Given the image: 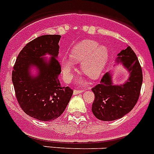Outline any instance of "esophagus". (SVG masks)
Wrapping results in <instances>:
<instances>
[{
    "mask_svg": "<svg viewBox=\"0 0 154 154\" xmlns=\"http://www.w3.org/2000/svg\"><path fill=\"white\" fill-rule=\"evenodd\" d=\"M85 91V89H75L73 91V95H78L80 93H82Z\"/></svg>",
    "mask_w": 154,
    "mask_h": 154,
    "instance_id": "1",
    "label": "esophagus"
}]
</instances>
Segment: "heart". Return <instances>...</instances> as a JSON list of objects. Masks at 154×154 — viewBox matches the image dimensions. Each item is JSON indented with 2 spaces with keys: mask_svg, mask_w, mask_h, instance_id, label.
<instances>
[{
  "mask_svg": "<svg viewBox=\"0 0 154 154\" xmlns=\"http://www.w3.org/2000/svg\"><path fill=\"white\" fill-rule=\"evenodd\" d=\"M109 51L104 45L91 40H84L76 44L69 53V59L63 58L61 61L63 77L66 81L72 77L73 63H81L82 73L92 80L98 79L106 66Z\"/></svg>",
  "mask_w": 154,
  "mask_h": 154,
  "instance_id": "1",
  "label": "heart"
}]
</instances>
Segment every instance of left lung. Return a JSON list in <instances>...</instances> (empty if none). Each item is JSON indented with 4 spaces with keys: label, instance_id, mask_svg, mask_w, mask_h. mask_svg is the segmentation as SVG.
<instances>
[{
    "label": "left lung",
    "instance_id": "8db88e82",
    "mask_svg": "<svg viewBox=\"0 0 154 154\" xmlns=\"http://www.w3.org/2000/svg\"><path fill=\"white\" fill-rule=\"evenodd\" d=\"M117 56L116 62L122 63L128 71V79L124 84L115 85L113 73L107 72L100 83L91 89L95 94L91 111L101 121H111L123 117L133 109L140 95L143 72L135 53L128 46Z\"/></svg>",
    "mask_w": 154,
    "mask_h": 154
}]
</instances>
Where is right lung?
Segmentation results:
<instances>
[{"label":"right lung","instance_id":"1","mask_svg":"<svg viewBox=\"0 0 154 154\" xmlns=\"http://www.w3.org/2000/svg\"><path fill=\"white\" fill-rule=\"evenodd\" d=\"M60 35H43L29 42L18 55L12 70V83L19 106L29 117L42 121H54L68 105L73 90L63 87L58 77ZM48 54L49 60L44 59ZM36 67L33 77L30 68Z\"/></svg>","mask_w":154,"mask_h":154}]
</instances>
